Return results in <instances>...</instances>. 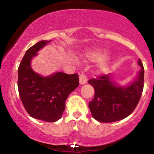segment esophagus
Returning <instances> with one entry per match:
<instances>
[{
    "mask_svg": "<svg viewBox=\"0 0 154 154\" xmlns=\"http://www.w3.org/2000/svg\"><path fill=\"white\" fill-rule=\"evenodd\" d=\"M87 82V77L84 73H82L79 75V83L81 85H84Z\"/></svg>",
    "mask_w": 154,
    "mask_h": 154,
    "instance_id": "34e87169",
    "label": "esophagus"
}]
</instances>
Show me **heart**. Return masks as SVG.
Masks as SVG:
<instances>
[{"label": "heart", "mask_w": 154, "mask_h": 154, "mask_svg": "<svg viewBox=\"0 0 154 154\" xmlns=\"http://www.w3.org/2000/svg\"><path fill=\"white\" fill-rule=\"evenodd\" d=\"M87 56L89 57V59L93 61H99V60H102L104 57V54L100 51H91L88 54Z\"/></svg>", "instance_id": "obj_1"}]
</instances>
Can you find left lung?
I'll list each match as a JSON object with an SVG mask.
<instances>
[{
	"label": "left lung",
	"mask_w": 154,
	"mask_h": 154,
	"mask_svg": "<svg viewBox=\"0 0 154 154\" xmlns=\"http://www.w3.org/2000/svg\"><path fill=\"white\" fill-rule=\"evenodd\" d=\"M141 66L138 77L127 88L116 86L111 81V75H102L88 80L95 89L93 99L89 102L93 117L101 122H114L131 114L139 103L144 85V67Z\"/></svg>",
	"instance_id": "left-lung-1"
}]
</instances>
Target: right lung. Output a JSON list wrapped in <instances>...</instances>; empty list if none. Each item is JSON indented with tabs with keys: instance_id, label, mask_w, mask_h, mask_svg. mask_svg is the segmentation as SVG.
I'll return each mask as SVG.
<instances>
[{
	"instance_id": "right-lung-1",
	"label": "right lung",
	"mask_w": 154,
	"mask_h": 154,
	"mask_svg": "<svg viewBox=\"0 0 154 154\" xmlns=\"http://www.w3.org/2000/svg\"><path fill=\"white\" fill-rule=\"evenodd\" d=\"M50 42L41 40L26 51L18 69L17 84L21 100L29 116L54 122L61 117L67 97L78 87L79 82L77 74L57 72L43 77L32 69V58Z\"/></svg>"
}]
</instances>
